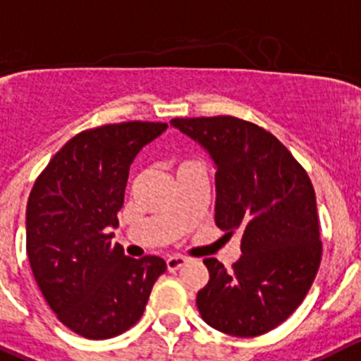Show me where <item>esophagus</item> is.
Listing matches in <instances>:
<instances>
[{
	"label": "esophagus",
	"instance_id": "esophagus-1",
	"mask_svg": "<svg viewBox=\"0 0 361 361\" xmlns=\"http://www.w3.org/2000/svg\"><path fill=\"white\" fill-rule=\"evenodd\" d=\"M188 262L186 257H180V255H173V257H168L166 259V267L168 271H177Z\"/></svg>",
	"mask_w": 361,
	"mask_h": 361
}]
</instances>
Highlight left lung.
<instances>
[{
  "label": "left lung",
  "mask_w": 361,
  "mask_h": 361,
  "mask_svg": "<svg viewBox=\"0 0 361 361\" xmlns=\"http://www.w3.org/2000/svg\"><path fill=\"white\" fill-rule=\"evenodd\" d=\"M216 168L214 221L239 230L232 269L205 259L197 294L202 319L232 337H257L286 321L307 296L321 264L315 191L307 171L271 133L235 116L173 118Z\"/></svg>",
  "instance_id": "8db88e82"
}]
</instances>
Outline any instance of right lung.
I'll return each instance as SVG.
<instances>
[{
	"mask_svg": "<svg viewBox=\"0 0 361 361\" xmlns=\"http://www.w3.org/2000/svg\"><path fill=\"white\" fill-rule=\"evenodd\" d=\"M166 127L122 122L80 133L54 154L30 193L33 276L51 310L85 338L104 341L136 324L166 271L161 257H127L111 232L133 161Z\"/></svg>",
	"mask_w": 361,
	"mask_h": 361,
	"instance_id": "obj_1",
	"label": "right lung"
}]
</instances>
